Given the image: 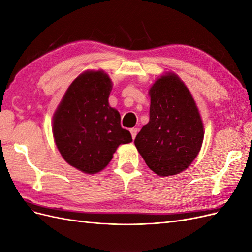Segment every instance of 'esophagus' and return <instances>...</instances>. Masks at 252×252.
<instances>
[{"label": "esophagus", "mask_w": 252, "mask_h": 252, "mask_svg": "<svg viewBox=\"0 0 252 252\" xmlns=\"http://www.w3.org/2000/svg\"><path fill=\"white\" fill-rule=\"evenodd\" d=\"M138 131H139L138 128H131L130 129V133L132 135V139H135V135H136V133H138Z\"/></svg>", "instance_id": "obj_1"}]
</instances>
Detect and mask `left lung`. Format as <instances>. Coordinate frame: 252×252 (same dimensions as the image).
<instances>
[{
    "instance_id": "8db88e82",
    "label": "left lung",
    "mask_w": 252,
    "mask_h": 252,
    "mask_svg": "<svg viewBox=\"0 0 252 252\" xmlns=\"http://www.w3.org/2000/svg\"><path fill=\"white\" fill-rule=\"evenodd\" d=\"M149 122L134 145L149 168L161 177L188 168L201 149L204 126L190 91L175 73L158 79L149 89Z\"/></svg>"
}]
</instances>
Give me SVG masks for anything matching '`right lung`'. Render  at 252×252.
I'll return each instance as SVG.
<instances>
[{"mask_svg":"<svg viewBox=\"0 0 252 252\" xmlns=\"http://www.w3.org/2000/svg\"><path fill=\"white\" fill-rule=\"evenodd\" d=\"M112 83L102 70L80 74L55 112L52 132L65 161L88 174L103 170L121 144L132 141L121 127V116L109 106Z\"/></svg>","mask_w":252,"mask_h":252,"instance_id":"right-lung-1","label":"right lung"}]
</instances>
